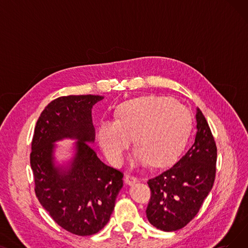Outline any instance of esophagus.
Returning <instances> with one entry per match:
<instances>
[{"label": "esophagus", "mask_w": 248, "mask_h": 248, "mask_svg": "<svg viewBox=\"0 0 248 248\" xmlns=\"http://www.w3.org/2000/svg\"><path fill=\"white\" fill-rule=\"evenodd\" d=\"M124 181H125V183H126L127 185H133V184L137 183V182H138V178L135 177V176L127 175V176H125Z\"/></svg>", "instance_id": "obj_1"}]
</instances>
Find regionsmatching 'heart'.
<instances>
[{
    "mask_svg": "<svg viewBox=\"0 0 248 248\" xmlns=\"http://www.w3.org/2000/svg\"><path fill=\"white\" fill-rule=\"evenodd\" d=\"M114 122H101L96 129L98 145L107 159L121 166L132 144L140 163L164 167L175 162L185 149L192 129L189 110L168 97L146 95L117 106Z\"/></svg>",
    "mask_w": 248,
    "mask_h": 248,
    "instance_id": "obj_1",
    "label": "heart"
}]
</instances>
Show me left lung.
Wrapping results in <instances>:
<instances>
[{
  "label": "left lung",
  "instance_id": "1",
  "mask_svg": "<svg viewBox=\"0 0 248 248\" xmlns=\"http://www.w3.org/2000/svg\"><path fill=\"white\" fill-rule=\"evenodd\" d=\"M197 133L188 152L172 168L148 181L149 222L163 231L185 227L197 215L211 191L216 174L217 147L204 114L196 113Z\"/></svg>",
  "mask_w": 248,
  "mask_h": 248
}]
</instances>
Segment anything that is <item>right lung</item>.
<instances>
[{
	"label": "right lung",
	"mask_w": 248,
	"mask_h": 248,
	"mask_svg": "<svg viewBox=\"0 0 248 248\" xmlns=\"http://www.w3.org/2000/svg\"><path fill=\"white\" fill-rule=\"evenodd\" d=\"M100 95L60 96L48 103L37 121L30 164L39 202L66 231L93 235L107 225L113 212L124 174L103 164L89 145L95 139L91 108ZM78 140L77 155L68 171L53 162L55 141Z\"/></svg>",
	"instance_id": "obj_1"
}]
</instances>
